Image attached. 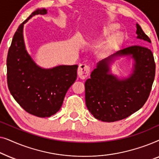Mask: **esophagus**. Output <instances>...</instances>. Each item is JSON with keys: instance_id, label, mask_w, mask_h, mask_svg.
Here are the masks:
<instances>
[{"instance_id": "34e87169", "label": "esophagus", "mask_w": 159, "mask_h": 159, "mask_svg": "<svg viewBox=\"0 0 159 159\" xmlns=\"http://www.w3.org/2000/svg\"><path fill=\"white\" fill-rule=\"evenodd\" d=\"M90 66H88V65L84 64H80L77 69L78 76H79L80 78H81V79H85L86 77H88L89 74H90Z\"/></svg>"}]
</instances>
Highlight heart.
<instances>
[{
	"mask_svg": "<svg viewBox=\"0 0 159 159\" xmlns=\"http://www.w3.org/2000/svg\"><path fill=\"white\" fill-rule=\"evenodd\" d=\"M116 29V25H114V24L106 26L99 36L88 39V41L87 43L99 42V41L103 40V39H107L108 38L107 43H106L105 47H104L103 51L106 53H111V52L116 50L121 44L123 41V35L120 32L115 33Z\"/></svg>",
	"mask_w": 159,
	"mask_h": 159,
	"instance_id": "heart-1",
	"label": "heart"
}]
</instances>
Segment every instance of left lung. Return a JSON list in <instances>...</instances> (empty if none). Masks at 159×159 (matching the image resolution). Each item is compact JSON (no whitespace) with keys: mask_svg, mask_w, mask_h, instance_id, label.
<instances>
[{"mask_svg":"<svg viewBox=\"0 0 159 159\" xmlns=\"http://www.w3.org/2000/svg\"><path fill=\"white\" fill-rule=\"evenodd\" d=\"M137 38L151 41L138 24ZM134 61L133 72L120 79L110 73V66L119 57ZM156 64L151 51L144 45H132L117 51L97 64L90 78L86 80L85 103L91 114L98 120L113 122L127 118L147 101L154 81Z\"/></svg>","mask_w":159,"mask_h":159,"instance_id":"8db88e82","label":"left lung"}]
</instances>
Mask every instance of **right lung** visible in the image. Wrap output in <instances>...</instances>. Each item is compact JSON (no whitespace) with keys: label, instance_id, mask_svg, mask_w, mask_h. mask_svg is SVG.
I'll return each mask as SVG.
<instances>
[{"label":"right lung","instance_id":"right-lung-1","mask_svg":"<svg viewBox=\"0 0 159 159\" xmlns=\"http://www.w3.org/2000/svg\"><path fill=\"white\" fill-rule=\"evenodd\" d=\"M46 14L45 8L37 9L19 25L6 61L11 94L26 111L38 117H49L60 110L67 90L77 77V65L41 68L26 50L24 25L35 15Z\"/></svg>","mask_w":159,"mask_h":159}]
</instances>
